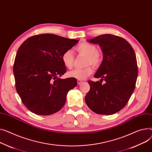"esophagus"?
Masks as SVG:
<instances>
[{
    "label": "esophagus",
    "mask_w": 152,
    "mask_h": 152,
    "mask_svg": "<svg viewBox=\"0 0 152 152\" xmlns=\"http://www.w3.org/2000/svg\"><path fill=\"white\" fill-rule=\"evenodd\" d=\"M77 84H78V85H80V84H81V83H83V81H82L81 80H77Z\"/></svg>",
    "instance_id": "obj_1"
}]
</instances>
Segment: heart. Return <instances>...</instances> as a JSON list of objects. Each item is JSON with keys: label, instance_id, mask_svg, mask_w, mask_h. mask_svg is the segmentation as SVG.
Listing matches in <instances>:
<instances>
[{"label": "heart", "instance_id": "heart-1", "mask_svg": "<svg viewBox=\"0 0 152 152\" xmlns=\"http://www.w3.org/2000/svg\"><path fill=\"white\" fill-rule=\"evenodd\" d=\"M76 50L80 54L87 56L86 65H92L94 66H98L102 62V57L98 52L96 46L88 43H82L77 45ZM75 56L73 50H67L62 56V60L64 65L68 68H72L73 66ZM93 73V69L91 66H87L83 69H75L68 73L70 77L75 78L78 80H83Z\"/></svg>", "mask_w": 152, "mask_h": 152}]
</instances>
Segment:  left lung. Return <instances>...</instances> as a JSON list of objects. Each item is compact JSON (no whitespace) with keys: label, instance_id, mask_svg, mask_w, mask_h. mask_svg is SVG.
I'll list each match as a JSON object with an SVG mask.
<instances>
[{"label":"left lung","instance_id":"left-lung-1","mask_svg":"<svg viewBox=\"0 0 152 152\" xmlns=\"http://www.w3.org/2000/svg\"><path fill=\"white\" fill-rule=\"evenodd\" d=\"M87 41L100 46L103 58L94 75L100 82H88L90 89L85 102L96 114H114L126 106L135 88L138 69L134 50L126 39L111 34Z\"/></svg>","mask_w":152,"mask_h":152}]
</instances>
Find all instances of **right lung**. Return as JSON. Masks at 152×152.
<instances>
[{
  "label": "right lung",
  "instance_id": "obj_1",
  "mask_svg": "<svg viewBox=\"0 0 152 152\" xmlns=\"http://www.w3.org/2000/svg\"><path fill=\"white\" fill-rule=\"evenodd\" d=\"M78 42L44 34L28 38L19 48L13 66L16 88L32 113L48 115L65 105L66 95L77 86V80L58 77L66 72L62 56Z\"/></svg>",
  "mask_w": 152,
  "mask_h": 152
}]
</instances>
